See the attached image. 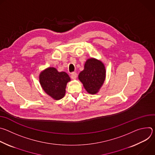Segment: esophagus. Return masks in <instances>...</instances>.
<instances>
[{
	"instance_id": "1",
	"label": "esophagus",
	"mask_w": 155,
	"mask_h": 155,
	"mask_svg": "<svg viewBox=\"0 0 155 155\" xmlns=\"http://www.w3.org/2000/svg\"><path fill=\"white\" fill-rule=\"evenodd\" d=\"M77 77V74L75 72H72L71 75V77L72 79H76Z\"/></svg>"
}]
</instances>
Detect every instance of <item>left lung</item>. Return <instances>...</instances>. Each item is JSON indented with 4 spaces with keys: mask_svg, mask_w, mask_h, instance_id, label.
<instances>
[{
    "mask_svg": "<svg viewBox=\"0 0 155 155\" xmlns=\"http://www.w3.org/2000/svg\"><path fill=\"white\" fill-rule=\"evenodd\" d=\"M84 87L91 94L98 92L105 78V69L103 63L94 58L87 59L84 68L78 75Z\"/></svg>",
    "mask_w": 155,
    "mask_h": 155,
    "instance_id": "8db88e82",
    "label": "left lung"
}]
</instances>
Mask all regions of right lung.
I'll return each mask as SVG.
<instances>
[{
    "mask_svg": "<svg viewBox=\"0 0 155 155\" xmlns=\"http://www.w3.org/2000/svg\"><path fill=\"white\" fill-rule=\"evenodd\" d=\"M39 79L43 90L56 100L61 99L64 96L66 84L71 80L68 74L64 72H59L54 68H49L41 72Z\"/></svg>",
    "mask_w": 155,
    "mask_h": 155,
    "instance_id": "add662e5",
    "label": "right lung"
}]
</instances>
